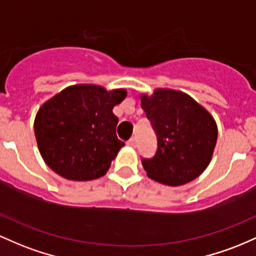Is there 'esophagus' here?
I'll return each instance as SVG.
<instances>
[{"mask_svg": "<svg viewBox=\"0 0 256 256\" xmlns=\"http://www.w3.org/2000/svg\"><path fill=\"white\" fill-rule=\"evenodd\" d=\"M127 145L130 146V148H136V139H134V138H132V139H129L128 142H127Z\"/></svg>", "mask_w": 256, "mask_h": 256, "instance_id": "1", "label": "esophagus"}]
</instances>
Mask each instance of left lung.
<instances>
[{
	"label": "left lung",
	"mask_w": 256,
	"mask_h": 256,
	"mask_svg": "<svg viewBox=\"0 0 256 256\" xmlns=\"http://www.w3.org/2000/svg\"><path fill=\"white\" fill-rule=\"evenodd\" d=\"M140 100L158 142L154 158L142 160L148 176L168 186L185 185L200 176L216 145L214 117L188 94L170 88H156Z\"/></svg>",
	"instance_id": "left-lung-1"
}]
</instances>
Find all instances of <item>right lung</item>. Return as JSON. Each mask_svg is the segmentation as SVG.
<instances>
[{
  "label": "right lung",
  "instance_id": "add662e5",
  "mask_svg": "<svg viewBox=\"0 0 256 256\" xmlns=\"http://www.w3.org/2000/svg\"><path fill=\"white\" fill-rule=\"evenodd\" d=\"M127 90L98 84L66 87L41 105L34 130L43 160L60 176L88 182L102 176L124 142L116 136L114 108Z\"/></svg>",
  "mask_w": 256,
  "mask_h": 256
}]
</instances>
